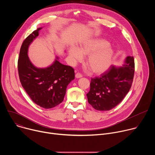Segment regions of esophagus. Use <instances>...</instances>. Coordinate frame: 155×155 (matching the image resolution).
Masks as SVG:
<instances>
[{
    "label": "esophagus",
    "mask_w": 155,
    "mask_h": 155,
    "mask_svg": "<svg viewBox=\"0 0 155 155\" xmlns=\"http://www.w3.org/2000/svg\"><path fill=\"white\" fill-rule=\"evenodd\" d=\"M82 74H80V72H77L76 74H75V77L76 78H80V77H82Z\"/></svg>",
    "instance_id": "obj_1"
}]
</instances>
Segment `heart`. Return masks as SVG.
Returning <instances> with one entry per match:
<instances>
[{
  "mask_svg": "<svg viewBox=\"0 0 155 155\" xmlns=\"http://www.w3.org/2000/svg\"><path fill=\"white\" fill-rule=\"evenodd\" d=\"M72 64L81 61L82 55L88 54L86 64L90 71L100 74L106 71L110 66L114 55L113 49L102 39H92L81 43L78 49L71 47L69 51Z\"/></svg>",
  "mask_w": 155,
  "mask_h": 155,
  "instance_id": "obj_1",
  "label": "heart"
}]
</instances>
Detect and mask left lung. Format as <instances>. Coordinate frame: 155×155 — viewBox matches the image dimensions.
Here are the masks:
<instances>
[{
  "instance_id": "left-lung-1",
  "label": "left lung",
  "mask_w": 155,
  "mask_h": 155,
  "mask_svg": "<svg viewBox=\"0 0 155 155\" xmlns=\"http://www.w3.org/2000/svg\"><path fill=\"white\" fill-rule=\"evenodd\" d=\"M135 71L133 56H127L121 68L111 66L99 77L91 78L87 101L96 110L108 111L116 107L129 92Z\"/></svg>"
}]
</instances>
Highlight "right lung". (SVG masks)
<instances>
[{
    "label": "right lung",
    "instance_id": "right-lung-1",
    "mask_svg": "<svg viewBox=\"0 0 155 155\" xmlns=\"http://www.w3.org/2000/svg\"><path fill=\"white\" fill-rule=\"evenodd\" d=\"M41 28L34 31L22 43L18 61L19 80L32 101L44 108H51L61 104L68 85L75 78L74 69L58 61L50 67L38 69L31 62L28 50L29 44L38 35Z\"/></svg>",
    "mask_w": 155,
    "mask_h": 155
}]
</instances>
